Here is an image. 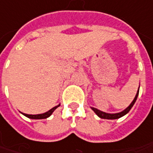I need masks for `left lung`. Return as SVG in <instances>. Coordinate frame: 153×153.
<instances>
[{"label": "left lung", "mask_w": 153, "mask_h": 153, "mask_svg": "<svg viewBox=\"0 0 153 153\" xmlns=\"http://www.w3.org/2000/svg\"><path fill=\"white\" fill-rule=\"evenodd\" d=\"M138 94H139V91H137L136 96H135L134 99L133 100V102L131 103V104H130L129 106H128L126 110H124L123 111H122V112H120V113H116V114H108V113H105V112H103V111H100V110H98L97 109H95V108H91V110H93L97 115L99 116L100 118H102V119H110V120L118 119V118H120V117H122V116H125L127 113H128V111L131 110V108L134 106V104L135 101H136L137 97H138Z\"/></svg>", "instance_id": "1"}]
</instances>
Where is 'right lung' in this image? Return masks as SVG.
<instances>
[{"label":"right lung","instance_id":"1","mask_svg":"<svg viewBox=\"0 0 153 153\" xmlns=\"http://www.w3.org/2000/svg\"><path fill=\"white\" fill-rule=\"evenodd\" d=\"M59 106H60V104L56 106V107H54V108H52L51 110L47 111V112H45V113H43V114H39V115H27V114H24L23 113V115L24 116H27L28 118H30V119H45V118L50 116V115L54 112V110H56L57 107H59Z\"/></svg>","mask_w":153,"mask_h":153}]
</instances>
